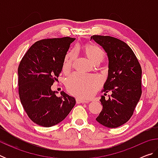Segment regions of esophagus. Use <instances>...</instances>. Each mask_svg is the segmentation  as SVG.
Segmentation results:
<instances>
[{"mask_svg": "<svg viewBox=\"0 0 158 158\" xmlns=\"http://www.w3.org/2000/svg\"><path fill=\"white\" fill-rule=\"evenodd\" d=\"M76 102L77 104H80V103H89V101H85L84 100H81V99H79L77 98L76 99Z\"/></svg>", "mask_w": 158, "mask_h": 158, "instance_id": "1", "label": "esophagus"}]
</instances>
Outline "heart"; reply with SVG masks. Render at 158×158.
Listing matches in <instances>:
<instances>
[{
	"label": "heart",
	"mask_w": 158,
	"mask_h": 158,
	"mask_svg": "<svg viewBox=\"0 0 158 158\" xmlns=\"http://www.w3.org/2000/svg\"><path fill=\"white\" fill-rule=\"evenodd\" d=\"M85 53L93 63L101 61L105 58V52L95 44H89L85 47ZM77 57V52L73 49L67 53L63 63V69H68ZM66 85L69 93L82 98H89L95 94L100 86V81L95 76L84 75L79 73L73 74L68 77Z\"/></svg>",
	"instance_id": "obj_1"
}]
</instances>
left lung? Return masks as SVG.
<instances>
[{
  "label": "left lung",
  "mask_w": 158,
  "mask_h": 158,
  "mask_svg": "<svg viewBox=\"0 0 158 158\" xmlns=\"http://www.w3.org/2000/svg\"><path fill=\"white\" fill-rule=\"evenodd\" d=\"M92 39L107 53L108 77L102 92L111 93L107 100L102 96L103 108L96 121L105 127L116 128L129 121L139 101L141 68L132 49L121 40L103 35H93Z\"/></svg>",
  "instance_id": "1"
}]
</instances>
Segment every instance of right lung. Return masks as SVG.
<instances>
[{"label":"right lung","instance_id":"add662e5","mask_svg":"<svg viewBox=\"0 0 158 158\" xmlns=\"http://www.w3.org/2000/svg\"><path fill=\"white\" fill-rule=\"evenodd\" d=\"M75 38L44 39L30 47L18 68L19 95L32 121L43 127L59 123L76 104L63 91L58 97L51 87L62 70L69 45Z\"/></svg>","mask_w":158,"mask_h":158}]
</instances>
